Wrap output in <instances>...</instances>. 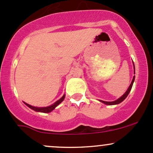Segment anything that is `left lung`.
<instances>
[{
  "mask_svg": "<svg viewBox=\"0 0 153 153\" xmlns=\"http://www.w3.org/2000/svg\"><path fill=\"white\" fill-rule=\"evenodd\" d=\"M133 64H134V62H133ZM134 73H135V71H134ZM134 78H135V76L133 77V79H132V80H131L130 85H129V88H128L127 91H126V92L124 93V94L122 95V96H121L119 99L116 100V101H101V100H100V101L103 103H105V104H106V105H116V104H119V103L122 102V101L127 97V96L129 95V92H130L131 87H132V85H133V82H134Z\"/></svg>",
  "mask_w": 153,
  "mask_h": 153,
  "instance_id": "8db88e82",
  "label": "left lung"
}]
</instances>
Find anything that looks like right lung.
I'll list each match as a JSON object with an SVG mask.
<instances>
[{
  "instance_id": "add662e5",
  "label": "right lung",
  "mask_w": 153,
  "mask_h": 153,
  "mask_svg": "<svg viewBox=\"0 0 153 153\" xmlns=\"http://www.w3.org/2000/svg\"><path fill=\"white\" fill-rule=\"evenodd\" d=\"M65 97V95H63L62 97L60 99H59L58 101H56L55 103H54L53 104L51 105L50 106H47V107H35V106H31V105L28 104V103H26L25 102H24L25 104L28 107H29V108H31L32 110L35 111H37V112H43V113H50V112L52 111V110H54V108H55V107L57 106H58V105L62 101L64 100Z\"/></svg>"
}]
</instances>
